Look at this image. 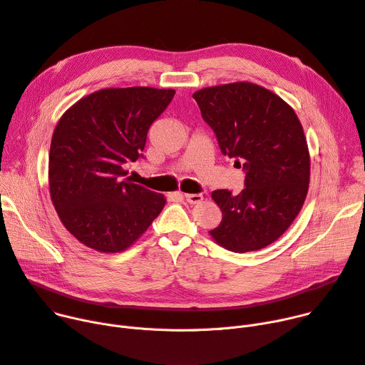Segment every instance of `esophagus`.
<instances>
[{
  "label": "esophagus",
  "instance_id": "obj_1",
  "mask_svg": "<svg viewBox=\"0 0 365 365\" xmlns=\"http://www.w3.org/2000/svg\"><path fill=\"white\" fill-rule=\"evenodd\" d=\"M183 198L189 204H198V202H201L204 200V197L201 195V193H185Z\"/></svg>",
  "mask_w": 365,
  "mask_h": 365
}]
</instances>
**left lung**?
I'll use <instances>...</instances> for the list:
<instances>
[{
  "mask_svg": "<svg viewBox=\"0 0 365 365\" xmlns=\"http://www.w3.org/2000/svg\"><path fill=\"white\" fill-rule=\"evenodd\" d=\"M223 155L245 172V189H217L222 223L212 239L233 252L273 244L299 214L309 183V154L295 111L262 86L237 82L192 95Z\"/></svg>",
  "mask_w": 365,
  "mask_h": 365,
  "instance_id": "left-lung-1",
  "label": "left lung"
}]
</instances>
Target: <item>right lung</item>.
<instances>
[{"mask_svg": "<svg viewBox=\"0 0 365 365\" xmlns=\"http://www.w3.org/2000/svg\"><path fill=\"white\" fill-rule=\"evenodd\" d=\"M173 89L96 91L70 107L56 126L48 178L64 227L100 252L129 248L165 205L161 193L123 180L125 164L142 155L154 121Z\"/></svg>", "mask_w": 365, "mask_h": 365, "instance_id": "obj_1", "label": "right lung"}]
</instances>
